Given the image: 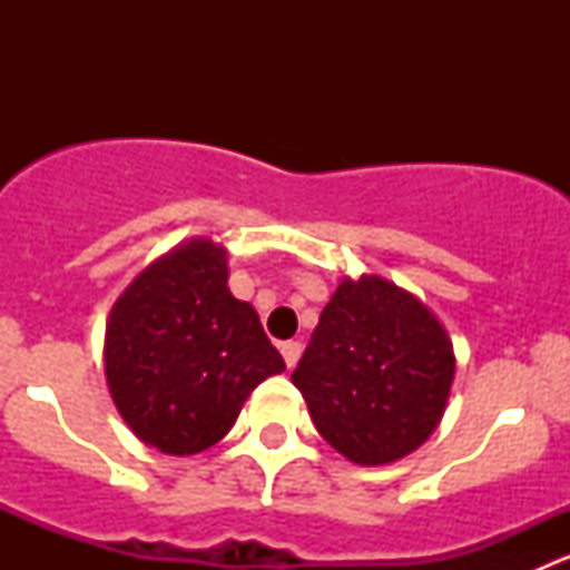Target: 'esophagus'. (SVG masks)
Segmentation results:
<instances>
[{
  "label": "esophagus",
  "mask_w": 570,
  "mask_h": 570,
  "mask_svg": "<svg viewBox=\"0 0 570 570\" xmlns=\"http://www.w3.org/2000/svg\"><path fill=\"white\" fill-rule=\"evenodd\" d=\"M301 353H303V344L301 342H284L281 344V355H284L286 366H295L297 361H301Z\"/></svg>",
  "instance_id": "1"
}]
</instances>
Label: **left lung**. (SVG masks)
Here are the masks:
<instances>
[{
	"label": "left lung",
	"instance_id": "obj_1",
	"mask_svg": "<svg viewBox=\"0 0 570 570\" xmlns=\"http://www.w3.org/2000/svg\"><path fill=\"white\" fill-rule=\"evenodd\" d=\"M455 350L439 317L381 275L344 278L292 383L322 439L358 465L411 455L439 428Z\"/></svg>",
	"mask_w": 570,
	"mask_h": 570
}]
</instances>
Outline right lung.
<instances>
[{
	"label": "right lung",
	"mask_w": 570,
	"mask_h": 570,
	"mask_svg": "<svg viewBox=\"0 0 570 570\" xmlns=\"http://www.w3.org/2000/svg\"><path fill=\"white\" fill-rule=\"evenodd\" d=\"M284 370L256 308L228 289V250L212 237L154 258L109 312V396L131 433L165 455L217 444L253 389Z\"/></svg>",
	"instance_id": "right-lung-1"
}]
</instances>
